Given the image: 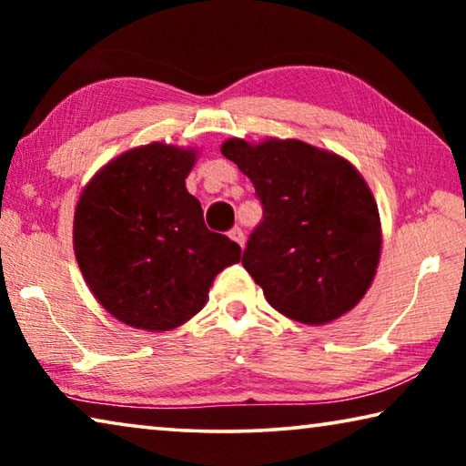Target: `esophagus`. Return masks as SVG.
Masks as SVG:
<instances>
[{
	"mask_svg": "<svg viewBox=\"0 0 466 466\" xmlns=\"http://www.w3.org/2000/svg\"><path fill=\"white\" fill-rule=\"evenodd\" d=\"M228 234H230V238H232L234 242H238L240 247H244V242H247V238H244V232H242V228H238V226L232 228V230L228 232Z\"/></svg>",
	"mask_w": 466,
	"mask_h": 466,
	"instance_id": "1",
	"label": "esophagus"
}]
</instances>
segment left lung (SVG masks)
<instances>
[{
    "label": "left lung",
    "instance_id": "obj_1",
    "mask_svg": "<svg viewBox=\"0 0 466 466\" xmlns=\"http://www.w3.org/2000/svg\"><path fill=\"white\" fill-rule=\"evenodd\" d=\"M219 149L263 203V222L250 234L242 265L267 302L314 327L358 306L382 250L380 214L360 170L302 139L232 137Z\"/></svg>",
    "mask_w": 466,
    "mask_h": 466
}]
</instances>
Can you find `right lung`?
<instances>
[{
    "label": "right lung",
    "instance_id": "add662e5",
    "mask_svg": "<svg viewBox=\"0 0 466 466\" xmlns=\"http://www.w3.org/2000/svg\"><path fill=\"white\" fill-rule=\"evenodd\" d=\"M195 147L152 141L106 162L80 193L74 252L102 309L125 325L160 333L199 312L216 275L240 247L209 232L185 178Z\"/></svg>",
    "mask_w": 466,
    "mask_h": 466
}]
</instances>
